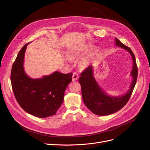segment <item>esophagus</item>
Segmentation results:
<instances>
[{
  "label": "esophagus",
  "mask_w": 150,
  "mask_h": 150,
  "mask_svg": "<svg viewBox=\"0 0 150 150\" xmlns=\"http://www.w3.org/2000/svg\"><path fill=\"white\" fill-rule=\"evenodd\" d=\"M78 78H79V75H78V74H76V73H75V72H74V73L73 74V76H72V79H73V81H76V80H77Z\"/></svg>",
  "instance_id": "34e87169"
}]
</instances>
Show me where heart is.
<instances>
[{"label": "heart", "instance_id": "b5f03b06", "mask_svg": "<svg viewBox=\"0 0 150 150\" xmlns=\"http://www.w3.org/2000/svg\"><path fill=\"white\" fill-rule=\"evenodd\" d=\"M90 48L91 46H88L83 49H76L72 50L68 53V57H64V60L66 63H69L71 62V60L84 56L88 53ZM79 66L83 69L87 68L88 66V60L87 58H82L79 62Z\"/></svg>", "mask_w": 150, "mask_h": 150}]
</instances>
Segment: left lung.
<instances>
[{
	"instance_id": "8db88e82",
	"label": "left lung",
	"mask_w": 150,
	"mask_h": 150,
	"mask_svg": "<svg viewBox=\"0 0 150 150\" xmlns=\"http://www.w3.org/2000/svg\"><path fill=\"white\" fill-rule=\"evenodd\" d=\"M115 45L129 52L132 59L133 66L130 74L132 81L126 93L119 96L109 95L100 87L95 79L92 65L85 69L79 78L84 104L91 112L98 116L109 115L123 108L129 100L137 82L138 69L132 51L129 47L122 43L117 38H115Z\"/></svg>"
}]
</instances>
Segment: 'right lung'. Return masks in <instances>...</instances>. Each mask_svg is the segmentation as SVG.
Masks as SVG:
<instances>
[{
    "instance_id": "1",
    "label": "right lung",
    "mask_w": 150,
    "mask_h": 150,
    "mask_svg": "<svg viewBox=\"0 0 150 150\" xmlns=\"http://www.w3.org/2000/svg\"><path fill=\"white\" fill-rule=\"evenodd\" d=\"M28 43L19 52L13 64L11 80L16 101L26 112L38 117L54 115L62 105L72 74L55 71L40 78H31L24 68V55Z\"/></svg>"
}]
</instances>
